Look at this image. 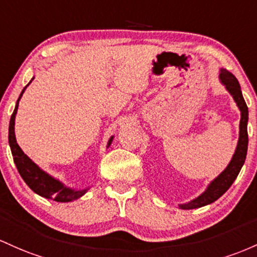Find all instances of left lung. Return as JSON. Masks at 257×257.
Instances as JSON below:
<instances>
[{"label":"left lung","mask_w":257,"mask_h":257,"mask_svg":"<svg viewBox=\"0 0 257 257\" xmlns=\"http://www.w3.org/2000/svg\"><path fill=\"white\" fill-rule=\"evenodd\" d=\"M220 80L223 83L226 90L229 92L230 96L233 97L234 102L237 103L239 110H240V123H239V140L237 148H235L234 154H233L232 160L228 166L221 172L211 183L207 186L205 192L199 195L198 198L193 199L189 203L180 204V209L191 210L198 209V207L209 205L217 200L221 195L228 191V188L234 182L237 178L240 169L244 165L245 158H246L247 152V119H249V111H247L246 103H245L243 94H241L240 85L238 80L232 73H229L226 69L220 70Z\"/></svg>","instance_id":"left-lung-1"}]
</instances>
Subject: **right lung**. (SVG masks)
<instances>
[{"label": "right lung", "instance_id": "add662e5", "mask_svg": "<svg viewBox=\"0 0 257 257\" xmlns=\"http://www.w3.org/2000/svg\"><path fill=\"white\" fill-rule=\"evenodd\" d=\"M30 82L25 86L24 90H23L22 93H20L18 100H17L16 108H14V111L12 116H11V121H10L8 142H10L11 151H12L14 164H16L17 169H18V172L20 174V176H22L23 180H24V182L27 183L28 186L30 187V189H33L36 194L41 195L43 198L53 199V200L59 201V203H69V201L76 200V199L82 197V195L90 189V187H87V188L85 189H79V191L68 188V187L64 186V184L60 182V181L57 180V178L52 177V176L48 175L47 172H45L43 170L40 169V167L37 166L27 154H24V152L22 151V148H20L18 143H17L16 134H14V123H16L14 121H16V115H17V110H18L20 98H22L23 93H24L25 88L30 85ZM113 138H114L113 136L110 137L106 148H108V147L111 144V142H113Z\"/></svg>", "mask_w": 257, "mask_h": 257}]
</instances>
